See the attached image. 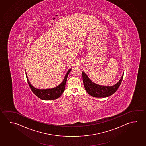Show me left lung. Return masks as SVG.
<instances>
[{
  "label": "left lung",
  "mask_w": 146,
  "mask_h": 146,
  "mask_svg": "<svg viewBox=\"0 0 146 146\" xmlns=\"http://www.w3.org/2000/svg\"><path fill=\"white\" fill-rule=\"evenodd\" d=\"M82 74L85 89L89 94L95 97H107L114 94L120 86L123 76V73L119 82L114 85L104 86L92 82L84 71H82Z\"/></svg>",
  "instance_id": "1"
}]
</instances>
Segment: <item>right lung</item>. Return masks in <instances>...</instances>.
Here are the masks:
<instances>
[{"instance_id": "obj_1", "label": "right lung", "mask_w": 146, "mask_h": 146, "mask_svg": "<svg viewBox=\"0 0 146 146\" xmlns=\"http://www.w3.org/2000/svg\"><path fill=\"white\" fill-rule=\"evenodd\" d=\"M71 70V69H70L67 71L63 81L61 82L60 84H59L58 86L54 87L53 88H51V89H37L36 88L34 87L31 84L29 80L28 77L27 75V73H26V77L31 90L34 93V94L36 95L37 97L41 100H56L60 97L64 91L65 87H66V84L67 82V77Z\"/></svg>"}]
</instances>
